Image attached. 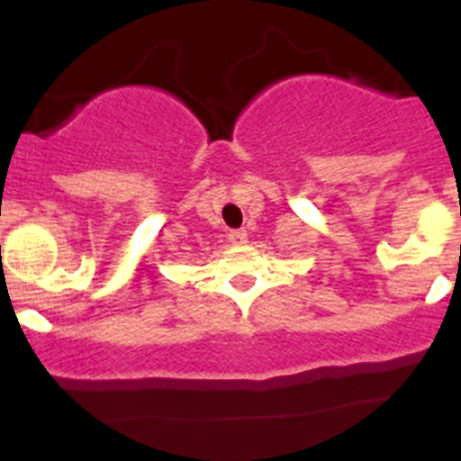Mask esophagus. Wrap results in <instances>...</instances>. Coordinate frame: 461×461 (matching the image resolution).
<instances>
[{"label":"esophagus","mask_w":461,"mask_h":461,"mask_svg":"<svg viewBox=\"0 0 461 461\" xmlns=\"http://www.w3.org/2000/svg\"><path fill=\"white\" fill-rule=\"evenodd\" d=\"M230 240L234 245H243L245 240H248V231H245V230H231L230 231Z\"/></svg>","instance_id":"obj_1"}]
</instances>
